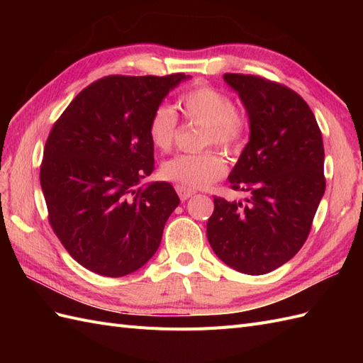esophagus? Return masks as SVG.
<instances>
[{
    "instance_id": "esophagus-1",
    "label": "esophagus",
    "mask_w": 363,
    "mask_h": 363,
    "mask_svg": "<svg viewBox=\"0 0 363 363\" xmlns=\"http://www.w3.org/2000/svg\"><path fill=\"white\" fill-rule=\"evenodd\" d=\"M175 191H177V194H179V196H180V200H182V201L191 199V196L195 194V191H194V189H191V188H186V186H182V184H177V186H175Z\"/></svg>"
}]
</instances>
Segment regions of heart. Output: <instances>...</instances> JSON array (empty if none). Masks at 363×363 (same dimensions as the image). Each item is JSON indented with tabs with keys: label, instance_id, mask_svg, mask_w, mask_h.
Here are the masks:
<instances>
[{
	"label": "heart",
	"instance_id": "obj_1",
	"mask_svg": "<svg viewBox=\"0 0 363 363\" xmlns=\"http://www.w3.org/2000/svg\"><path fill=\"white\" fill-rule=\"evenodd\" d=\"M180 108L189 123L206 127L203 145L223 148L236 147L244 136V121L236 113L230 96L211 86H196L180 98ZM179 118L168 104H160L152 111L148 121L151 144L160 151H169L177 138ZM227 172L225 160L215 151L200 155H179L162 163V179L186 188H207Z\"/></svg>",
	"mask_w": 363,
	"mask_h": 363
}]
</instances>
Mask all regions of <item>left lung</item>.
<instances>
[{
    "label": "left lung",
    "mask_w": 363,
    "mask_h": 363,
    "mask_svg": "<svg viewBox=\"0 0 363 363\" xmlns=\"http://www.w3.org/2000/svg\"><path fill=\"white\" fill-rule=\"evenodd\" d=\"M250 121V140L228 175L245 201L213 196L207 239L225 265L250 276L300 251L325 191L324 145L313 112L289 87L259 75L224 74Z\"/></svg>",
    "instance_id": "1"
}]
</instances>
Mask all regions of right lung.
Listing matches in <instances>:
<instances>
[{
    "mask_svg": "<svg viewBox=\"0 0 363 363\" xmlns=\"http://www.w3.org/2000/svg\"><path fill=\"white\" fill-rule=\"evenodd\" d=\"M184 74L108 75L77 95L43 148L40 186L50 224L82 267L123 277L155 256L180 199L155 171L148 121Z\"/></svg>",
    "mask_w": 363,
    "mask_h": 363,
    "instance_id": "1",
    "label": "right lung"
}]
</instances>
